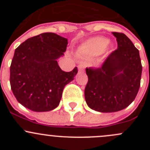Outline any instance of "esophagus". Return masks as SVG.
Returning <instances> with one entry per match:
<instances>
[{"instance_id":"1","label":"esophagus","mask_w":150,"mask_h":150,"mask_svg":"<svg viewBox=\"0 0 150 150\" xmlns=\"http://www.w3.org/2000/svg\"><path fill=\"white\" fill-rule=\"evenodd\" d=\"M84 68H85V66L83 65V64H80V65H78V70H79L80 72H82V71H83Z\"/></svg>"}]
</instances>
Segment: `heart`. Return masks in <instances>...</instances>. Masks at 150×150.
Returning a JSON list of instances; mask_svg holds the SVG:
<instances>
[{
    "label": "heart",
    "instance_id": "obj_1",
    "mask_svg": "<svg viewBox=\"0 0 150 150\" xmlns=\"http://www.w3.org/2000/svg\"><path fill=\"white\" fill-rule=\"evenodd\" d=\"M109 43L108 39L104 37H95L89 39L77 49L79 56H97L102 54Z\"/></svg>",
    "mask_w": 150,
    "mask_h": 150
}]
</instances>
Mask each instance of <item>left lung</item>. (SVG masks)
I'll return each instance as SVG.
<instances>
[{
	"label": "left lung",
	"mask_w": 150,
	"mask_h": 150,
	"mask_svg": "<svg viewBox=\"0 0 150 150\" xmlns=\"http://www.w3.org/2000/svg\"><path fill=\"white\" fill-rule=\"evenodd\" d=\"M112 34L117 49L101 67L86 69L88 81L85 99L91 109L100 112L125 109L135 99L140 87L142 66L139 50L125 34Z\"/></svg>",
	"instance_id": "1"
}]
</instances>
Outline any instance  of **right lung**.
I'll return each instance as SVG.
<instances>
[{
    "instance_id": "1",
    "label": "right lung",
    "mask_w": 150,
    "mask_h": 150,
    "mask_svg": "<svg viewBox=\"0 0 150 150\" xmlns=\"http://www.w3.org/2000/svg\"><path fill=\"white\" fill-rule=\"evenodd\" d=\"M67 39L53 33L34 36L15 49L10 67V84L16 100L34 112H48L59 104L64 86L78 68L64 72L57 59L64 56Z\"/></svg>"
}]
</instances>
